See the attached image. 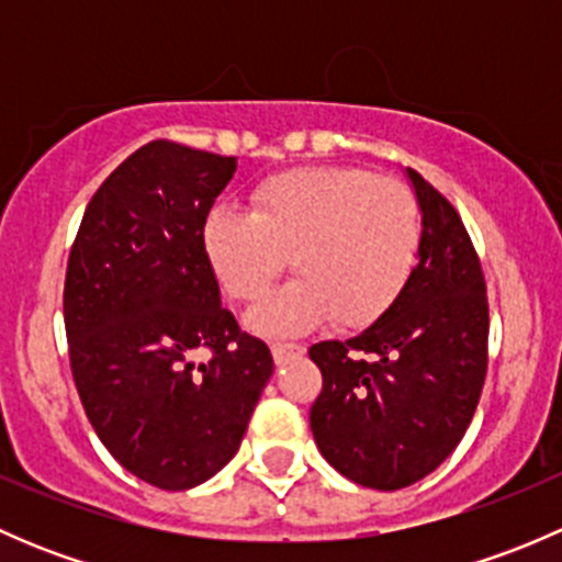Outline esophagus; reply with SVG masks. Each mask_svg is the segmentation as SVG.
I'll list each match as a JSON object with an SVG mask.
<instances>
[{"instance_id":"1","label":"esophagus","mask_w":562,"mask_h":562,"mask_svg":"<svg viewBox=\"0 0 562 562\" xmlns=\"http://www.w3.org/2000/svg\"><path fill=\"white\" fill-rule=\"evenodd\" d=\"M271 356H274L277 364H288L291 359H299V356H304V345L274 342V345H271Z\"/></svg>"}]
</instances>
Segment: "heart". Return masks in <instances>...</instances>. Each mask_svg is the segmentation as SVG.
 <instances>
[{
	"mask_svg": "<svg viewBox=\"0 0 562 562\" xmlns=\"http://www.w3.org/2000/svg\"><path fill=\"white\" fill-rule=\"evenodd\" d=\"M203 252L234 302H255L288 266L296 280L266 296L249 326L293 337L321 323L367 326L402 296L422 247L411 187L364 168L315 166L277 173L252 192V212L214 206Z\"/></svg>",
	"mask_w": 562,
	"mask_h": 562,
	"instance_id": "b5f03b06",
	"label": "heart"
}]
</instances>
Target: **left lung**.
<instances>
[{
  "instance_id": "1",
  "label": "left lung",
  "mask_w": 562,
  "mask_h": 562,
  "mask_svg": "<svg viewBox=\"0 0 562 562\" xmlns=\"http://www.w3.org/2000/svg\"><path fill=\"white\" fill-rule=\"evenodd\" d=\"M422 209L418 263L402 296L356 337L310 348L323 389L313 438L345 479L394 492L432 473L462 440L486 375L490 307L457 209L407 168Z\"/></svg>"
}]
</instances>
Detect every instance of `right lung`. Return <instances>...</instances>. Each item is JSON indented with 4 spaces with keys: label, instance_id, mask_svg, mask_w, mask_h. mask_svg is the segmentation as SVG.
<instances>
[{
    "label": "right lung",
    "instance_id": "obj_1",
    "mask_svg": "<svg viewBox=\"0 0 562 562\" xmlns=\"http://www.w3.org/2000/svg\"><path fill=\"white\" fill-rule=\"evenodd\" d=\"M236 157L151 140L100 184L65 277L70 370L111 457L157 490L203 484L234 459L269 348L220 304L201 241ZM213 359L194 367L191 353Z\"/></svg>",
    "mask_w": 562,
    "mask_h": 562
}]
</instances>
